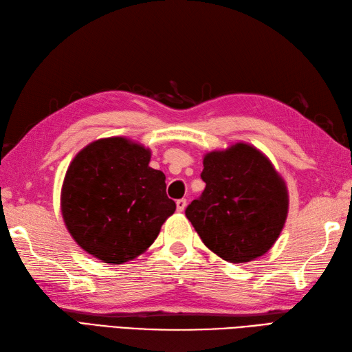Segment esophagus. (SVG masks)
I'll return each mask as SVG.
<instances>
[{
  "label": "esophagus",
  "mask_w": 352,
  "mask_h": 352,
  "mask_svg": "<svg viewBox=\"0 0 352 352\" xmlns=\"http://www.w3.org/2000/svg\"><path fill=\"white\" fill-rule=\"evenodd\" d=\"M175 204H177V211L178 212H183L186 210V205H187L186 199H178Z\"/></svg>",
  "instance_id": "34e87169"
}]
</instances>
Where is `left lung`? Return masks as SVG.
Here are the masks:
<instances>
[{
  "label": "left lung",
  "instance_id": "left-lung-1",
  "mask_svg": "<svg viewBox=\"0 0 352 352\" xmlns=\"http://www.w3.org/2000/svg\"><path fill=\"white\" fill-rule=\"evenodd\" d=\"M205 190L186 217L214 254L247 263L274 247L288 215V190L265 153L235 142L204 155Z\"/></svg>",
  "mask_w": 352,
  "mask_h": 352
}]
</instances>
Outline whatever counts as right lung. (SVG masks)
I'll return each mask as SVG.
<instances>
[{
	"label": "right lung",
	"mask_w": 352,
	"mask_h": 352,
	"mask_svg": "<svg viewBox=\"0 0 352 352\" xmlns=\"http://www.w3.org/2000/svg\"><path fill=\"white\" fill-rule=\"evenodd\" d=\"M150 148L124 137L87 144L71 160L60 190L69 235L104 263L146 253L175 211L165 174L148 166Z\"/></svg>",
	"instance_id": "right-lung-1"
}]
</instances>
